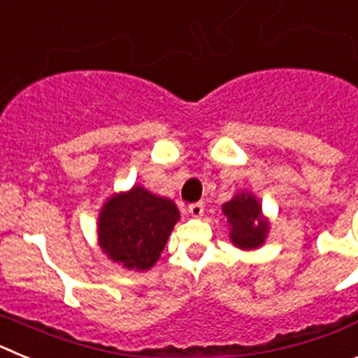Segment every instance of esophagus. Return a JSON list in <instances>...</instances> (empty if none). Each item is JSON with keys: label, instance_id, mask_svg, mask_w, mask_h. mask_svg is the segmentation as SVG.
Listing matches in <instances>:
<instances>
[{"label": "esophagus", "instance_id": "esophagus-1", "mask_svg": "<svg viewBox=\"0 0 358 358\" xmlns=\"http://www.w3.org/2000/svg\"><path fill=\"white\" fill-rule=\"evenodd\" d=\"M188 213L192 215L194 218L202 217V213H204V206H202V202H195V204H189Z\"/></svg>", "mask_w": 358, "mask_h": 358}]
</instances>
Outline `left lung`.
Wrapping results in <instances>:
<instances>
[{
    "label": "left lung",
    "instance_id": "obj_1",
    "mask_svg": "<svg viewBox=\"0 0 358 358\" xmlns=\"http://www.w3.org/2000/svg\"><path fill=\"white\" fill-rule=\"evenodd\" d=\"M222 213L229 226V240L242 251H255L265 243L271 229L262 204L251 192H240L222 204Z\"/></svg>",
    "mask_w": 358,
    "mask_h": 358
}]
</instances>
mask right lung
<instances>
[{
	"mask_svg": "<svg viewBox=\"0 0 358 358\" xmlns=\"http://www.w3.org/2000/svg\"><path fill=\"white\" fill-rule=\"evenodd\" d=\"M179 217L176 202L134 185L110 195L100 208L98 245L110 262L145 273L159 260Z\"/></svg>",
	"mask_w": 358,
	"mask_h": 358,
	"instance_id": "1",
	"label": "right lung"
}]
</instances>
